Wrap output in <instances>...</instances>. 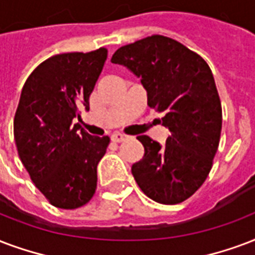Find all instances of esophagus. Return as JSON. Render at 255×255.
I'll return each mask as SVG.
<instances>
[{
	"instance_id": "34e87169",
	"label": "esophagus",
	"mask_w": 255,
	"mask_h": 255,
	"mask_svg": "<svg viewBox=\"0 0 255 255\" xmlns=\"http://www.w3.org/2000/svg\"><path fill=\"white\" fill-rule=\"evenodd\" d=\"M111 139L114 141H118V143H120V141H126L129 139V136L126 135V133H122V132H115V133H112V136H111Z\"/></svg>"
}]
</instances>
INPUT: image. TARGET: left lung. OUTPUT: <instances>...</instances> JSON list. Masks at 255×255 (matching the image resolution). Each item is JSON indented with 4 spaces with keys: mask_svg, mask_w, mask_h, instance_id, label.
Returning <instances> with one entry per match:
<instances>
[{
    "mask_svg": "<svg viewBox=\"0 0 255 255\" xmlns=\"http://www.w3.org/2000/svg\"><path fill=\"white\" fill-rule=\"evenodd\" d=\"M111 63L140 79L151 108L164 114L166 144L137 136L144 156L132 164L137 186L152 201L176 205L207 178L222 129V107L211 69L199 54L153 34L116 50Z\"/></svg>",
    "mask_w": 255,
    "mask_h": 255,
    "instance_id": "left-lung-1",
    "label": "left lung"
}]
</instances>
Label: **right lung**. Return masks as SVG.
Instances as JSON below:
<instances>
[{
  "label": "right lung",
  "instance_id": "right-lung-1",
  "mask_svg": "<svg viewBox=\"0 0 255 255\" xmlns=\"http://www.w3.org/2000/svg\"><path fill=\"white\" fill-rule=\"evenodd\" d=\"M107 60V49L52 56L25 81L13 131L21 162L30 179L58 209H77L91 201L97 164L110 144L72 120L89 108V96Z\"/></svg>",
  "mask_w": 255,
  "mask_h": 255
}]
</instances>
